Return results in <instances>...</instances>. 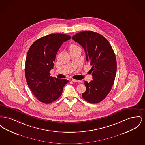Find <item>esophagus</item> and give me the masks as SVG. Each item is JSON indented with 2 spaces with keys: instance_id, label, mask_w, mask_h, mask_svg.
Masks as SVG:
<instances>
[{
  "instance_id": "obj_1",
  "label": "esophagus",
  "mask_w": 145,
  "mask_h": 145,
  "mask_svg": "<svg viewBox=\"0 0 145 145\" xmlns=\"http://www.w3.org/2000/svg\"><path fill=\"white\" fill-rule=\"evenodd\" d=\"M72 80L73 82H80V80H76V79H72Z\"/></svg>"
}]
</instances>
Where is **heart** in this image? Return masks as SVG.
Listing matches in <instances>:
<instances>
[{
  "instance_id": "b5f03b06",
  "label": "heart",
  "mask_w": 145,
  "mask_h": 145,
  "mask_svg": "<svg viewBox=\"0 0 145 145\" xmlns=\"http://www.w3.org/2000/svg\"><path fill=\"white\" fill-rule=\"evenodd\" d=\"M76 48H80L78 46H76V44H72L69 47V49H70V50H73V49H74Z\"/></svg>"
}]
</instances>
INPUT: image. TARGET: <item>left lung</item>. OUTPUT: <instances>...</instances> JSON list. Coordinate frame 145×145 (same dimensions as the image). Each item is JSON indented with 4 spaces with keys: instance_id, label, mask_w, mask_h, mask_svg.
Segmentation results:
<instances>
[{
    "instance_id": "8db88e82",
    "label": "left lung",
    "mask_w": 145,
    "mask_h": 145,
    "mask_svg": "<svg viewBox=\"0 0 145 145\" xmlns=\"http://www.w3.org/2000/svg\"><path fill=\"white\" fill-rule=\"evenodd\" d=\"M72 39L82 46L86 60L92 66L93 80L84 81L86 90L82 97L90 103H99L107 96L114 83L117 69L114 52L108 41L96 32H79Z\"/></svg>"
}]
</instances>
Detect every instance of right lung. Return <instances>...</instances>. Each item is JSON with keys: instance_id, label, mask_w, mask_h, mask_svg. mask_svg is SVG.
Returning a JSON list of instances; mask_svg holds the SVG:
<instances>
[{"instance_id": "1", "label": "right lung", "mask_w": 145, "mask_h": 145, "mask_svg": "<svg viewBox=\"0 0 145 145\" xmlns=\"http://www.w3.org/2000/svg\"><path fill=\"white\" fill-rule=\"evenodd\" d=\"M71 37L63 34H51L35 41L28 50L25 74L28 86L42 103L49 104L62 95L67 79L50 76L56 53L64 42Z\"/></svg>"}]
</instances>
